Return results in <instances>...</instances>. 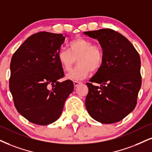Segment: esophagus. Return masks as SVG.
Returning a JSON list of instances; mask_svg holds the SVG:
<instances>
[{"mask_svg": "<svg viewBox=\"0 0 152 152\" xmlns=\"http://www.w3.org/2000/svg\"><path fill=\"white\" fill-rule=\"evenodd\" d=\"M73 83H74L75 87H77V86L79 85H80V84H81V82H78V81H74V82H73Z\"/></svg>", "mask_w": 152, "mask_h": 152, "instance_id": "34e87169", "label": "esophagus"}]
</instances>
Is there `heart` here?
I'll return each mask as SVG.
<instances>
[{"instance_id": "heart-1", "label": "heart", "mask_w": 152, "mask_h": 152, "mask_svg": "<svg viewBox=\"0 0 152 152\" xmlns=\"http://www.w3.org/2000/svg\"><path fill=\"white\" fill-rule=\"evenodd\" d=\"M68 50L61 48L57 58L65 72L71 70L77 61L78 66L67 75L66 78L70 80H82L90 74L91 71L96 72L103 63L102 48L89 39L77 38L68 44Z\"/></svg>"}]
</instances>
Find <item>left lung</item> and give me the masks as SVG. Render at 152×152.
Masks as SVG:
<instances>
[{"label":"left lung","mask_w":152,"mask_h":152,"mask_svg":"<svg viewBox=\"0 0 152 152\" xmlns=\"http://www.w3.org/2000/svg\"><path fill=\"white\" fill-rule=\"evenodd\" d=\"M84 34L96 39L103 50L102 67L87 83L86 108L95 121L104 124L117 123L136 106L142 85L140 55L128 39L113 29Z\"/></svg>","instance_id":"8db88e82"}]
</instances>
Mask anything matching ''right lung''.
<instances>
[{"instance_id": "obj_1", "label": "right lung", "mask_w": 152, "mask_h": 152, "mask_svg": "<svg viewBox=\"0 0 152 152\" xmlns=\"http://www.w3.org/2000/svg\"><path fill=\"white\" fill-rule=\"evenodd\" d=\"M65 37L41 31L24 41L13 54L9 87L16 109L31 123L57 121L74 89L71 80L59 82L64 72L57 58Z\"/></svg>"}]
</instances>
